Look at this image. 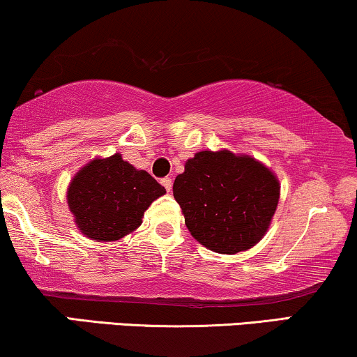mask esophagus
Listing matches in <instances>:
<instances>
[{
	"mask_svg": "<svg viewBox=\"0 0 357 357\" xmlns=\"http://www.w3.org/2000/svg\"><path fill=\"white\" fill-rule=\"evenodd\" d=\"M162 185L165 187V190H167V192H170V190H172V178H170V177L162 178Z\"/></svg>",
	"mask_w": 357,
	"mask_h": 357,
	"instance_id": "obj_1",
	"label": "esophagus"
}]
</instances>
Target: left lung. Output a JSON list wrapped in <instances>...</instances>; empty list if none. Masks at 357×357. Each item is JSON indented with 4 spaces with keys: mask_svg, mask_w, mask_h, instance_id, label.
Returning a JSON list of instances; mask_svg holds the SVG:
<instances>
[{
    "mask_svg": "<svg viewBox=\"0 0 357 357\" xmlns=\"http://www.w3.org/2000/svg\"><path fill=\"white\" fill-rule=\"evenodd\" d=\"M174 197L193 238L233 255L263 238L278 205L280 183L252 157L205 151L188 158L174 182Z\"/></svg>",
    "mask_w": 357,
    "mask_h": 357,
    "instance_id": "1",
    "label": "left lung"
}]
</instances>
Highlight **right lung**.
I'll list each match as a JSON object with an SVG mask.
<instances>
[{
  "instance_id": "add662e5",
  "label": "right lung",
  "mask_w": 357,
  "mask_h": 357,
  "mask_svg": "<svg viewBox=\"0 0 357 357\" xmlns=\"http://www.w3.org/2000/svg\"><path fill=\"white\" fill-rule=\"evenodd\" d=\"M165 188L122 160L121 153L96 158L73 178L68 204L87 238L116 241L142 223L144 212Z\"/></svg>"
}]
</instances>
